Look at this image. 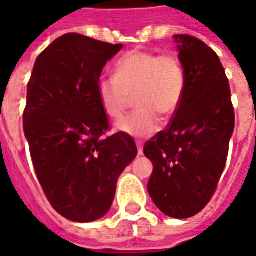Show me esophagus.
Segmentation results:
<instances>
[{
	"label": "esophagus",
	"mask_w": 256,
	"mask_h": 256,
	"mask_svg": "<svg viewBox=\"0 0 256 256\" xmlns=\"http://www.w3.org/2000/svg\"><path fill=\"white\" fill-rule=\"evenodd\" d=\"M137 148H138V155H142V142H137Z\"/></svg>",
	"instance_id": "34e87169"
}]
</instances>
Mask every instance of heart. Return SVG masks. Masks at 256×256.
Masks as SVG:
<instances>
[{
    "label": "heart",
    "instance_id": "1",
    "mask_svg": "<svg viewBox=\"0 0 256 256\" xmlns=\"http://www.w3.org/2000/svg\"><path fill=\"white\" fill-rule=\"evenodd\" d=\"M115 76H101L97 96L106 116L122 119L134 96L137 110L118 132L132 137H150L159 128L160 118H172L181 106L186 76L180 58L150 50L126 53L114 67Z\"/></svg>",
    "mask_w": 256,
    "mask_h": 256
}]
</instances>
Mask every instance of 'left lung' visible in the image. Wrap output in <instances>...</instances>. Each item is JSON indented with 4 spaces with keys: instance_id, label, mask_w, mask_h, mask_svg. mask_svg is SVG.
I'll return each instance as SVG.
<instances>
[{
    "instance_id": "1",
    "label": "left lung",
    "mask_w": 256,
    "mask_h": 256,
    "mask_svg": "<svg viewBox=\"0 0 256 256\" xmlns=\"http://www.w3.org/2000/svg\"><path fill=\"white\" fill-rule=\"evenodd\" d=\"M186 76L181 106L166 130L144 146L154 172L148 192L163 214L177 220L200 212L225 168L234 130L230 88L216 53L192 36H174Z\"/></svg>"
}]
</instances>
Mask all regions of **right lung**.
Returning <instances> with one entry per match:
<instances>
[{
    "label": "right lung",
    "instance_id": "obj_1",
    "mask_svg": "<svg viewBox=\"0 0 256 256\" xmlns=\"http://www.w3.org/2000/svg\"><path fill=\"white\" fill-rule=\"evenodd\" d=\"M123 45L70 32L38 56L27 84L23 128L49 203L74 222L110 211L118 178L136 159L133 137L110 130L97 96L108 60Z\"/></svg>",
    "mask_w": 256,
    "mask_h": 256
}]
</instances>
